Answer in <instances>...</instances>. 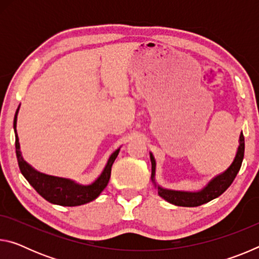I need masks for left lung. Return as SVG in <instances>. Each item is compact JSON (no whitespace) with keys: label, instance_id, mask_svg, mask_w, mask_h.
Returning a JSON list of instances; mask_svg holds the SVG:
<instances>
[{"label":"left lung","instance_id":"1","mask_svg":"<svg viewBox=\"0 0 259 259\" xmlns=\"http://www.w3.org/2000/svg\"><path fill=\"white\" fill-rule=\"evenodd\" d=\"M244 155V137L243 134L240 135V145L238 148V153L231 164L229 169L225 172H223L219 176L214 177L211 182H210L207 186H205L202 191L191 193V192H179V191H169L163 190V188L157 187V193L162 199H164L168 202L172 203L175 205H179V207H198L203 203H207L209 201L218 198L222 195L227 188L231 186V184L238 175L239 170L242 164ZM151 161H152V181H154V174H155V160L153 155L151 154Z\"/></svg>","mask_w":259,"mask_h":259}]
</instances>
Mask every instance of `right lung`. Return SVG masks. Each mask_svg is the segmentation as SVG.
<instances>
[{
	"label": "right lung",
	"mask_w": 259,
	"mask_h": 259,
	"mask_svg": "<svg viewBox=\"0 0 259 259\" xmlns=\"http://www.w3.org/2000/svg\"><path fill=\"white\" fill-rule=\"evenodd\" d=\"M17 109L15 120H14V128L16 134V154L17 160H18L19 169L24 177L27 179V182L32 185L35 191L40 194L42 198H45L47 201L59 205H65V207H75V205H81L90 202V201L98 198V195L103 192L105 187L107 186L109 177H111L112 165L115 161L119 150H116L108 159L106 166H105L103 174L94 184L88 186L77 185L72 181L65 178H58L54 176H48L45 174H40L30 166L28 163H26L23 156L20 154L19 150V140L16 131V123H17Z\"/></svg>",
	"instance_id": "right-lung-1"
}]
</instances>
